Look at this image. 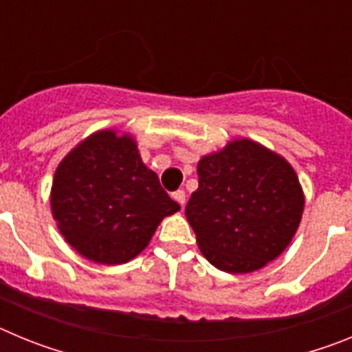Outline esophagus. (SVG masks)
I'll return each mask as SVG.
<instances>
[{
	"mask_svg": "<svg viewBox=\"0 0 352 352\" xmlns=\"http://www.w3.org/2000/svg\"><path fill=\"white\" fill-rule=\"evenodd\" d=\"M173 197H174V201H176V203L179 204V206H185V190H178V192H174L173 194Z\"/></svg>",
	"mask_w": 352,
	"mask_h": 352,
	"instance_id": "esophagus-1",
	"label": "esophagus"
}]
</instances>
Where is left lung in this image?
Wrapping results in <instances>:
<instances>
[{
	"label": "left lung",
	"mask_w": 352,
	"mask_h": 352,
	"mask_svg": "<svg viewBox=\"0 0 352 352\" xmlns=\"http://www.w3.org/2000/svg\"><path fill=\"white\" fill-rule=\"evenodd\" d=\"M199 188L185 208L201 254L226 273H252L289 247L305 194L296 170L273 149L232 139L201 157Z\"/></svg>",
	"instance_id": "1"
}]
</instances>
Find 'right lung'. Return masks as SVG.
Listing matches in <instances>:
<instances>
[{
    "instance_id": "add662e5",
    "label": "right lung",
    "mask_w": 352,
    "mask_h": 352,
    "mask_svg": "<svg viewBox=\"0 0 352 352\" xmlns=\"http://www.w3.org/2000/svg\"><path fill=\"white\" fill-rule=\"evenodd\" d=\"M58 231L77 254L116 266L138 257L179 204L146 167L132 133L96 130L58 164L51 186Z\"/></svg>"
}]
</instances>
